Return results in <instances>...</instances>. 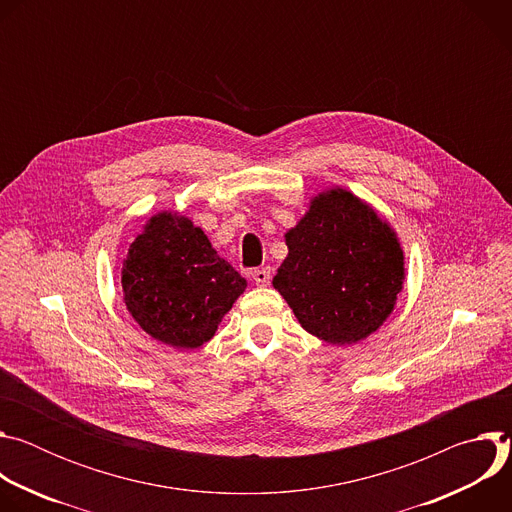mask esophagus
Instances as JSON below:
<instances>
[{
    "instance_id": "1",
    "label": "esophagus",
    "mask_w": 512,
    "mask_h": 512,
    "mask_svg": "<svg viewBox=\"0 0 512 512\" xmlns=\"http://www.w3.org/2000/svg\"><path fill=\"white\" fill-rule=\"evenodd\" d=\"M251 277L257 285H269L271 283V267H259L251 273Z\"/></svg>"
}]
</instances>
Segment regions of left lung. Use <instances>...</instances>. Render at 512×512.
<instances>
[{
    "mask_svg": "<svg viewBox=\"0 0 512 512\" xmlns=\"http://www.w3.org/2000/svg\"><path fill=\"white\" fill-rule=\"evenodd\" d=\"M273 287L302 328L330 344L373 334L403 285V251L373 208L346 190L322 192L285 235Z\"/></svg>",
    "mask_w": 512,
    "mask_h": 512,
    "instance_id": "left-lung-1",
    "label": "left lung"
}]
</instances>
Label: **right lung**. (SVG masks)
Wrapping results in <instances>:
<instances>
[{
    "mask_svg": "<svg viewBox=\"0 0 512 512\" xmlns=\"http://www.w3.org/2000/svg\"><path fill=\"white\" fill-rule=\"evenodd\" d=\"M121 283L135 322L174 348L208 342L247 287L202 229L170 212L154 216L133 241Z\"/></svg>",
    "mask_w": 512,
    "mask_h": 512,
    "instance_id": "1",
    "label": "right lung"
}]
</instances>
